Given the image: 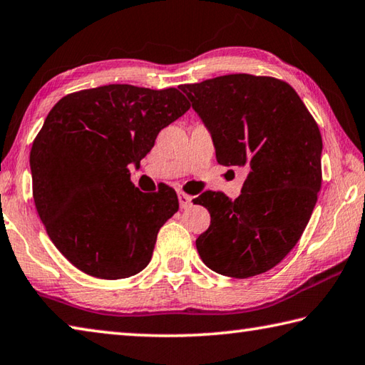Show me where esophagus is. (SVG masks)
I'll return each mask as SVG.
<instances>
[{"mask_svg":"<svg viewBox=\"0 0 365 365\" xmlns=\"http://www.w3.org/2000/svg\"><path fill=\"white\" fill-rule=\"evenodd\" d=\"M178 199H179V205H181V208H189L190 203H192V197L186 192H178Z\"/></svg>","mask_w":365,"mask_h":365,"instance_id":"34e87169","label":"esophagus"}]
</instances>
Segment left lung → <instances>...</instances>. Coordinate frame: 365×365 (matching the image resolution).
Returning a JSON list of instances; mask_svg holds the SVG:
<instances>
[{
	"instance_id": "1",
	"label": "left lung",
	"mask_w": 365,
	"mask_h": 365,
	"mask_svg": "<svg viewBox=\"0 0 365 365\" xmlns=\"http://www.w3.org/2000/svg\"><path fill=\"white\" fill-rule=\"evenodd\" d=\"M212 133L216 160L247 166L242 194H202L212 221L195 240L210 269L247 279L277 266L302 237L322 184V136L289 83L232 73L181 85Z\"/></svg>"
}]
</instances>
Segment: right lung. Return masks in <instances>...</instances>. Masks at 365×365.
I'll list each match as a JSON object with an SVG mask.
<instances>
[{
    "label": "right lung",
    "mask_w": 365,
    "mask_h": 365,
    "mask_svg": "<svg viewBox=\"0 0 365 365\" xmlns=\"http://www.w3.org/2000/svg\"><path fill=\"white\" fill-rule=\"evenodd\" d=\"M189 107L176 88L107 85L51 108L30 150L34 200L57 250L88 276L125 279L149 264L179 202L168 186L140 192L128 166Z\"/></svg>",
    "instance_id": "obj_1"
}]
</instances>
